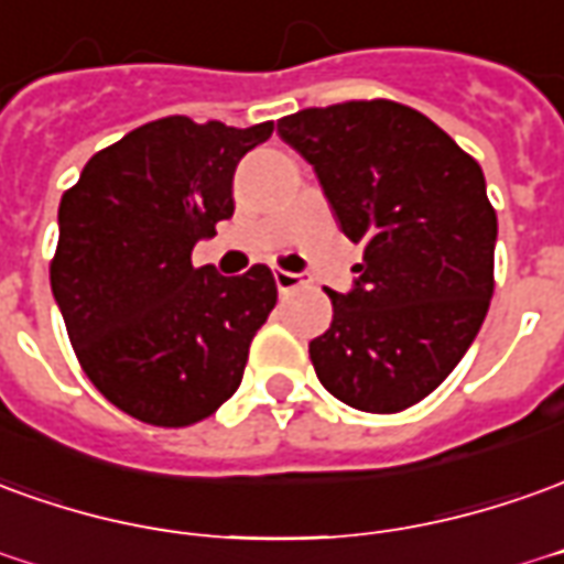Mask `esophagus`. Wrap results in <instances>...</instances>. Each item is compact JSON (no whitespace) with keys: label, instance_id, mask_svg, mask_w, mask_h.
I'll list each match as a JSON object with an SVG mask.
<instances>
[{"label":"esophagus","instance_id":"1","mask_svg":"<svg viewBox=\"0 0 564 564\" xmlns=\"http://www.w3.org/2000/svg\"><path fill=\"white\" fill-rule=\"evenodd\" d=\"M274 283H278V293L286 295L293 293V290H302V286H308V274H302V271H274Z\"/></svg>","mask_w":564,"mask_h":564}]
</instances>
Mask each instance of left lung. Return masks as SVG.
<instances>
[{
	"instance_id": "8db88e82",
	"label": "left lung",
	"mask_w": 564,
	"mask_h": 564,
	"mask_svg": "<svg viewBox=\"0 0 564 564\" xmlns=\"http://www.w3.org/2000/svg\"><path fill=\"white\" fill-rule=\"evenodd\" d=\"M278 133L314 167L338 228L364 243L333 323L308 345L321 384L360 412L436 391L474 345L495 290L486 176L431 118L391 100L302 109Z\"/></svg>"
}]
</instances>
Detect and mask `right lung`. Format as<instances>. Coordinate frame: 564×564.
Returning <instances> with one entry per match:
<instances>
[{"instance_id":"1","label":"right lung","mask_w":564,"mask_h":564,"mask_svg":"<svg viewBox=\"0 0 564 564\" xmlns=\"http://www.w3.org/2000/svg\"><path fill=\"white\" fill-rule=\"evenodd\" d=\"M271 121H149L85 164L61 198L51 293L82 369L109 403L155 427L214 415L238 391L278 302L271 269H195V243L235 214L238 161Z\"/></svg>"}]
</instances>
